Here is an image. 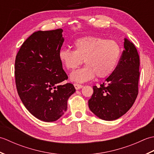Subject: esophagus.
<instances>
[{"label":"esophagus","mask_w":154,"mask_h":154,"mask_svg":"<svg viewBox=\"0 0 154 154\" xmlns=\"http://www.w3.org/2000/svg\"><path fill=\"white\" fill-rule=\"evenodd\" d=\"M74 87H75V89H76V90H78V89H81V88H82L83 86V85H80V84L75 83V84H74Z\"/></svg>","instance_id":"34e87169"}]
</instances>
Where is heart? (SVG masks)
I'll list each match as a JSON object with an SVG mask.
<instances>
[{"label": "heart", "instance_id": "1", "mask_svg": "<svg viewBox=\"0 0 154 154\" xmlns=\"http://www.w3.org/2000/svg\"><path fill=\"white\" fill-rule=\"evenodd\" d=\"M75 50L65 48L59 52V59L68 70L79 66L83 60L85 66L72 72L71 81L84 83L97 75L105 78L115 69L120 57L121 48L113 40L87 36L79 38L74 43Z\"/></svg>", "mask_w": 154, "mask_h": 154}]
</instances>
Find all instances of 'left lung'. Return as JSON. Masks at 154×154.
I'll use <instances>...</instances> for the list:
<instances>
[{
	"label": "left lung",
	"mask_w": 154,
	"mask_h": 154,
	"mask_svg": "<svg viewBox=\"0 0 154 154\" xmlns=\"http://www.w3.org/2000/svg\"><path fill=\"white\" fill-rule=\"evenodd\" d=\"M124 50L119 64L100 85L93 87L89 100L91 112L104 120H114L126 114L138 94L140 57L135 45L124 38Z\"/></svg>",
	"instance_id": "8db88e82"
}]
</instances>
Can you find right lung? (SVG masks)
<instances>
[{
	"instance_id": "add662e5",
	"label": "right lung",
	"mask_w": 154,
	"mask_h": 154,
	"mask_svg": "<svg viewBox=\"0 0 154 154\" xmlns=\"http://www.w3.org/2000/svg\"><path fill=\"white\" fill-rule=\"evenodd\" d=\"M63 30L38 31L26 39L15 60V82L22 103L32 115L54 122L63 115L75 92L73 84L61 85L67 75L59 59Z\"/></svg>"
}]
</instances>
